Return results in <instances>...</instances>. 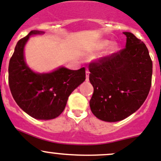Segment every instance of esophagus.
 <instances>
[{"mask_svg":"<svg viewBox=\"0 0 161 161\" xmlns=\"http://www.w3.org/2000/svg\"><path fill=\"white\" fill-rule=\"evenodd\" d=\"M86 80L89 81V77H90V71L89 70H86Z\"/></svg>","mask_w":161,"mask_h":161,"instance_id":"34e87169","label":"esophagus"}]
</instances>
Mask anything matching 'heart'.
<instances>
[{
	"instance_id": "heart-1",
	"label": "heart",
	"mask_w": 161,
	"mask_h": 161,
	"mask_svg": "<svg viewBox=\"0 0 161 161\" xmlns=\"http://www.w3.org/2000/svg\"><path fill=\"white\" fill-rule=\"evenodd\" d=\"M110 41L109 40H102L100 41H98L97 43H96V44L94 45V49L95 50H102L104 47H106L107 45L109 44ZM118 49V45L116 43H113L110 47H109V53H113V52H114L115 51Z\"/></svg>"
}]
</instances>
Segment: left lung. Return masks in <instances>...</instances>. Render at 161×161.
<instances>
[{
    "mask_svg": "<svg viewBox=\"0 0 161 161\" xmlns=\"http://www.w3.org/2000/svg\"><path fill=\"white\" fill-rule=\"evenodd\" d=\"M123 34L125 48L89 65L94 87L91 109L96 118L109 122L121 121L136 112L152 84L153 62L146 45L133 33Z\"/></svg>",
    "mask_w": 161,
    "mask_h": 161,
    "instance_id": "left-lung-1",
    "label": "left lung"
}]
</instances>
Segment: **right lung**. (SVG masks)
I'll return each instance as SVG.
<instances>
[{"instance_id":"add662e5","label":"right lung","mask_w":161,"mask_h":161,"mask_svg":"<svg viewBox=\"0 0 161 161\" xmlns=\"http://www.w3.org/2000/svg\"><path fill=\"white\" fill-rule=\"evenodd\" d=\"M42 33L31 31L17 42L8 65V84L13 98L25 113L36 119L50 120L62 114L72 91L85 81L86 70L62 67L51 73L33 72L25 63L24 48L30 36Z\"/></svg>"}]
</instances>
